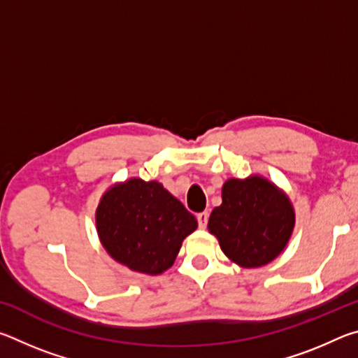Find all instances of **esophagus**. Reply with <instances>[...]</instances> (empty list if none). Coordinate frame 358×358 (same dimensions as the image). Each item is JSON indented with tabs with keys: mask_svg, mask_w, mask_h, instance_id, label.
I'll list each match as a JSON object with an SVG mask.
<instances>
[{
	"mask_svg": "<svg viewBox=\"0 0 358 358\" xmlns=\"http://www.w3.org/2000/svg\"><path fill=\"white\" fill-rule=\"evenodd\" d=\"M197 222H199V227L205 229L207 227V222H208V211H202V213L197 215Z\"/></svg>",
	"mask_w": 358,
	"mask_h": 358,
	"instance_id": "esophagus-1",
	"label": "esophagus"
}]
</instances>
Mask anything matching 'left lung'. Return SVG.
Returning <instances> with one entry per match:
<instances>
[{"label": "left lung", "instance_id": "left-lung-1", "mask_svg": "<svg viewBox=\"0 0 358 358\" xmlns=\"http://www.w3.org/2000/svg\"><path fill=\"white\" fill-rule=\"evenodd\" d=\"M295 224L286 194L260 177L227 180L222 203L210 215L208 230L222 252L246 268L268 264L287 245Z\"/></svg>", "mask_w": 358, "mask_h": 358}]
</instances>
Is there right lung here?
<instances>
[{
    "mask_svg": "<svg viewBox=\"0 0 358 358\" xmlns=\"http://www.w3.org/2000/svg\"><path fill=\"white\" fill-rule=\"evenodd\" d=\"M96 226L115 260L138 273L159 275L172 266L197 221L162 185L132 178L106 192Z\"/></svg>",
    "mask_w": 358,
    "mask_h": 358,
    "instance_id": "right-lung-1",
    "label": "right lung"
}]
</instances>
